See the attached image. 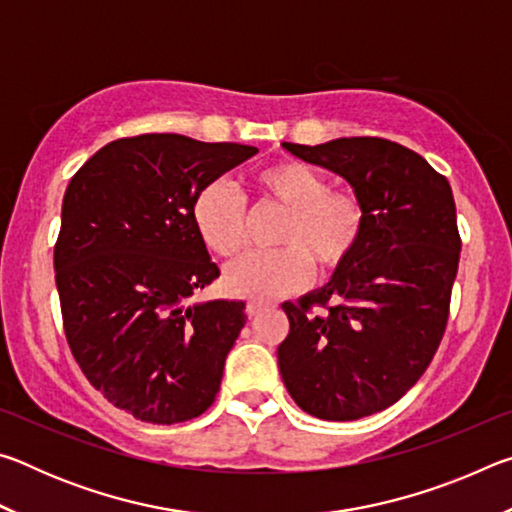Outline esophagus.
I'll use <instances>...</instances> for the list:
<instances>
[{"label": "esophagus", "mask_w": 512, "mask_h": 512, "mask_svg": "<svg viewBox=\"0 0 512 512\" xmlns=\"http://www.w3.org/2000/svg\"><path fill=\"white\" fill-rule=\"evenodd\" d=\"M264 307H266V302H264V300H248L246 311H248V316H257L259 311H262Z\"/></svg>", "instance_id": "obj_1"}]
</instances>
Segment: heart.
<instances>
[{"mask_svg": "<svg viewBox=\"0 0 512 512\" xmlns=\"http://www.w3.org/2000/svg\"><path fill=\"white\" fill-rule=\"evenodd\" d=\"M259 201L287 210L280 250L250 253L225 268L232 296L268 300L300 289L309 280V260L329 271L357 248L363 207L352 194L332 192L323 173L298 160H277L253 173ZM192 219L203 244L219 257H235L246 246V203L237 189L214 180L196 194Z\"/></svg>", "mask_w": 512, "mask_h": 512, "instance_id": "obj_1", "label": "heart"}]
</instances>
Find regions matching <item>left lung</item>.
<instances>
[{
	"label": "left lung",
	"instance_id": "left-lung-1",
	"mask_svg": "<svg viewBox=\"0 0 512 512\" xmlns=\"http://www.w3.org/2000/svg\"><path fill=\"white\" fill-rule=\"evenodd\" d=\"M282 149L343 178L363 230L327 284L282 305L291 329L277 366L302 411L357 420L400 400L443 339L461 253L452 187L422 155L381 137ZM329 299L325 315L310 314Z\"/></svg>",
	"mask_w": 512,
	"mask_h": 512
}]
</instances>
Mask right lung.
<instances>
[{"instance_id": "right-lung-1", "label": "right lung", "mask_w": 512, "mask_h": 512, "mask_svg": "<svg viewBox=\"0 0 512 512\" xmlns=\"http://www.w3.org/2000/svg\"><path fill=\"white\" fill-rule=\"evenodd\" d=\"M257 153L151 133L103 146L69 180L54 250L67 343L90 384L137 420L176 424L219 393L244 300L192 302L219 277L192 205Z\"/></svg>"}]
</instances>
